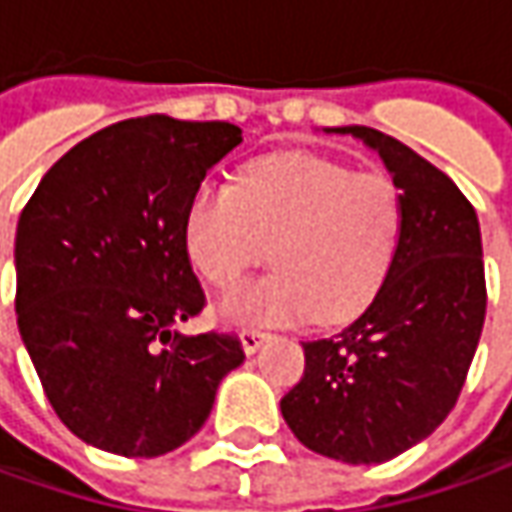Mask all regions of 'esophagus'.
I'll return each mask as SVG.
<instances>
[{
  "label": "esophagus",
  "mask_w": 512,
  "mask_h": 512,
  "mask_svg": "<svg viewBox=\"0 0 512 512\" xmlns=\"http://www.w3.org/2000/svg\"><path fill=\"white\" fill-rule=\"evenodd\" d=\"M266 337H269V334H266L263 328H243V331H240V345H243L246 354H255Z\"/></svg>",
  "instance_id": "34e87169"
}]
</instances>
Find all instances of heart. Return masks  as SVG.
<instances>
[{"label": "heart", "instance_id": "heart-1", "mask_svg": "<svg viewBox=\"0 0 512 512\" xmlns=\"http://www.w3.org/2000/svg\"><path fill=\"white\" fill-rule=\"evenodd\" d=\"M405 203L388 172L283 152L252 161L238 186L203 181L184 212L192 266L232 289L266 263L277 272L223 300L232 323H343L382 286L402 238Z\"/></svg>", "mask_w": 512, "mask_h": 512}]
</instances>
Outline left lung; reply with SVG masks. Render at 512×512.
Segmentation results:
<instances>
[{
  "mask_svg": "<svg viewBox=\"0 0 512 512\" xmlns=\"http://www.w3.org/2000/svg\"><path fill=\"white\" fill-rule=\"evenodd\" d=\"M379 152L405 223L394 263L360 317L303 343L306 371L280 399L291 433L314 453L388 462L431 436L462 394L487 309L473 203L442 169L371 127H337Z\"/></svg>",
  "mask_w": 512,
  "mask_h": 512,
  "instance_id": "obj_1",
  "label": "left lung"
}]
</instances>
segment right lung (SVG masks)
I'll use <instances>...</instances> for the list:
<instances>
[{"label": "right lung", "instance_id": "add662e5", "mask_svg": "<svg viewBox=\"0 0 512 512\" xmlns=\"http://www.w3.org/2000/svg\"><path fill=\"white\" fill-rule=\"evenodd\" d=\"M240 141L229 121L127 118L64 152L25 203L16 323L81 442L130 459L181 448L246 357L232 331H175L206 306L186 203Z\"/></svg>", "mask_w": 512, "mask_h": 512}]
</instances>
